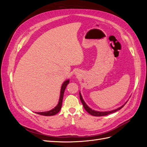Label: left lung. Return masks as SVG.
Wrapping results in <instances>:
<instances>
[{"mask_svg":"<svg viewBox=\"0 0 147 147\" xmlns=\"http://www.w3.org/2000/svg\"><path fill=\"white\" fill-rule=\"evenodd\" d=\"M80 100L82 102V103L84 107V109L86 110V112L90 113V115H92V116H95V117H101V116H105V115H107L109 114H110V113H114V112H116L117 111L120 110L121 109H122L123 107L124 106V105H125L126 104V102L125 103V104H124L123 105H122L121 107H119L118 109H115L114 110H112V111H109V112H97V111H95V110H92L91 109H90L89 107L86 104L85 102H84V101L83 100V98H82V96L80 94Z\"/></svg>","mask_w":147,"mask_h":147,"instance_id":"left-lung-1","label":"left lung"}]
</instances>
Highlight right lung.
Here are the masks:
<instances>
[{
	"mask_svg": "<svg viewBox=\"0 0 147 147\" xmlns=\"http://www.w3.org/2000/svg\"><path fill=\"white\" fill-rule=\"evenodd\" d=\"M69 80H66L65 82H64V83L62 85L61 89V93H60V97H59V100L58 102V104L57 105V106L56 107H55V109H53L48 112H37L36 113L39 114L40 115H43V116H53L56 114H57L58 113L62 107V103H63V97H64V91L65 90V88L67 86V85L69 84Z\"/></svg>",
	"mask_w": 147,
	"mask_h": 147,
	"instance_id": "right-lung-1",
	"label": "right lung"
}]
</instances>
